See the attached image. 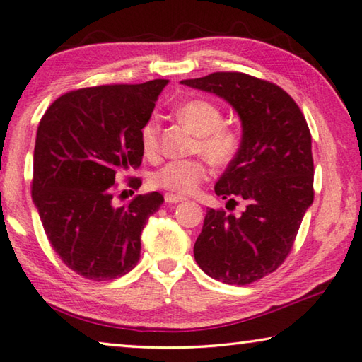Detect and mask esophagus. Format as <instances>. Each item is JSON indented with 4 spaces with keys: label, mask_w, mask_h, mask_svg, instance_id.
<instances>
[{
    "label": "esophagus",
    "mask_w": 362,
    "mask_h": 362,
    "mask_svg": "<svg viewBox=\"0 0 362 362\" xmlns=\"http://www.w3.org/2000/svg\"><path fill=\"white\" fill-rule=\"evenodd\" d=\"M164 199H165V203L168 204H174V203H180V202H183V197H180V194H174V193H165L164 194Z\"/></svg>",
    "instance_id": "esophagus-1"
}]
</instances>
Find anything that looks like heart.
Wrapping results in <instances>:
<instances>
[{"instance_id": "b5f03b06", "label": "heart", "mask_w": 362, "mask_h": 362, "mask_svg": "<svg viewBox=\"0 0 362 362\" xmlns=\"http://www.w3.org/2000/svg\"><path fill=\"white\" fill-rule=\"evenodd\" d=\"M179 116L194 134L197 141L193 153L202 154L216 168H227L238 156L242 148V135L237 127L223 122V112L219 106L208 100H190L177 107ZM160 124L156 116L146 119L140 130V145L146 158L159 154ZM209 168L202 158L177 159L164 164L153 172L150 183L159 190L174 194H192L208 180Z\"/></svg>"}]
</instances>
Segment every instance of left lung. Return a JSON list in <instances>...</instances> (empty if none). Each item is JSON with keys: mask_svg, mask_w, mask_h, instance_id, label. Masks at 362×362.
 Masks as SVG:
<instances>
[{"mask_svg": "<svg viewBox=\"0 0 362 362\" xmlns=\"http://www.w3.org/2000/svg\"><path fill=\"white\" fill-rule=\"evenodd\" d=\"M182 83L230 103L243 127L238 156L214 190L222 199H246V209L235 217L209 208L194 259L219 282L253 284L282 266L313 204L311 132L295 100L267 80L214 72Z\"/></svg>", "mask_w": 362, "mask_h": 362, "instance_id": "1", "label": "left lung"}]
</instances>
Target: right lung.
<instances>
[{
  "mask_svg": "<svg viewBox=\"0 0 362 362\" xmlns=\"http://www.w3.org/2000/svg\"><path fill=\"white\" fill-rule=\"evenodd\" d=\"M168 80L67 91L40 120L32 197L56 255L90 280L122 277L140 259V235L164 203L158 192L114 203L119 177L140 168V130ZM139 190V177H125ZM124 193V192H122ZM120 193V194H122Z\"/></svg>",
  "mask_w": 362,
  "mask_h": 362,
  "instance_id": "obj_1",
  "label": "right lung"
}]
</instances>
